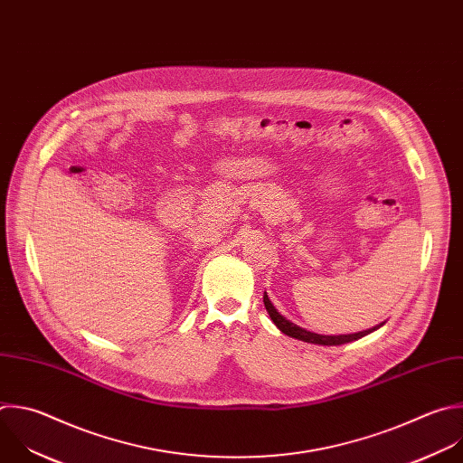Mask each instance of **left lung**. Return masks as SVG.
<instances>
[{
  "label": "left lung",
  "instance_id": "1",
  "mask_svg": "<svg viewBox=\"0 0 463 463\" xmlns=\"http://www.w3.org/2000/svg\"><path fill=\"white\" fill-rule=\"evenodd\" d=\"M263 303H265V309L270 317V320L274 322V326L287 336L290 338H296V340H301V342H307V344H318V345H342V344H349V342H354V340H360L364 338L365 335L376 331L378 327H382V324L378 327H373V329H367V331H362V333H354V335H340V336H324V335H317V333H311V331H305L301 327H298L296 324L288 322L287 318H283L276 309L274 305L270 303L267 292H263Z\"/></svg>",
  "mask_w": 463,
  "mask_h": 463
}]
</instances>
